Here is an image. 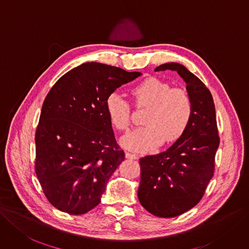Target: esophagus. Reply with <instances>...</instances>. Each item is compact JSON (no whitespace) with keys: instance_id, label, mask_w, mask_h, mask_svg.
Instances as JSON below:
<instances>
[{"instance_id":"34e87169","label":"esophagus","mask_w":249,"mask_h":249,"mask_svg":"<svg viewBox=\"0 0 249 249\" xmlns=\"http://www.w3.org/2000/svg\"><path fill=\"white\" fill-rule=\"evenodd\" d=\"M125 156H126L127 159H133V160H135V159L139 158V156L135 155V154H132V153H129V152H127L125 154Z\"/></svg>"}]
</instances>
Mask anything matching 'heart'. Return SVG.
I'll return each instance as SVG.
<instances>
[{"label":"heart","instance_id":"1","mask_svg":"<svg viewBox=\"0 0 249 249\" xmlns=\"http://www.w3.org/2000/svg\"><path fill=\"white\" fill-rule=\"evenodd\" d=\"M133 104L145 108L144 126L123 137L125 148L136 152H149L156 146L171 143L185 133L193 115V103L188 91L171 88L168 83L148 78L131 89ZM106 108L112 125L120 131H127L131 125V109L127 101L116 92L106 100Z\"/></svg>","mask_w":249,"mask_h":249}]
</instances>
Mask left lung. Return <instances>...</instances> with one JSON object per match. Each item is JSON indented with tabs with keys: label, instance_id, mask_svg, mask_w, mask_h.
<instances>
[{
	"label": "left lung",
	"instance_id": "8db88e82",
	"mask_svg": "<svg viewBox=\"0 0 249 249\" xmlns=\"http://www.w3.org/2000/svg\"><path fill=\"white\" fill-rule=\"evenodd\" d=\"M165 70L178 71L187 83L193 115L185 133L169 149L140 159L137 196L150 213L166 218L186 213L204 196L213 177L219 136L213 98L204 83L179 63L155 69Z\"/></svg>",
	"mask_w": 249,
	"mask_h": 249
}]
</instances>
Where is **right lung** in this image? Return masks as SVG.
Instances as JSON below:
<instances>
[{"instance_id": "add662e5", "label": "right lung", "mask_w": 249, "mask_h": 249, "mask_svg": "<svg viewBox=\"0 0 249 249\" xmlns=\"http://www.w3.org/2000/svg\"><path fill=\"white\" fill-rule=\"evenodd\" d=\"M141 75L86 62L64 73L48 92L35 135V170L55 208L77 215L99 204L107 180L125 158L106 100Z\"/></svg>"}]
</instances>
